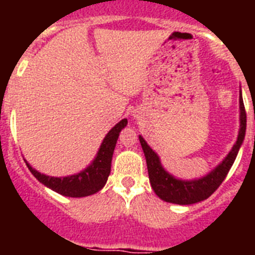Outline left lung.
Here are the masks:
<instances>
[{
	"label": "left lung",
	"instance_id": "left-lung-1",
	"mask_svg": "<svg viewBox=\"0 0 255 255\" xmlns=\"http://www.w3.org/2000/svg\"><path fill=\"white\" fill-rule=\"evenodd\" d=\"M246 133V112L242 99V92L240 91V131L236 143L225 159L214 167L209 173L202 177L193 180H182L170 174L161 164L159 155L151 148V145L139 135L140 144L143 148L144 156L147 160L148 176L153 192L163 201L177 204V205H192L196 202L204 201L216 192L218 186L225 180L226 174L233 165L241 148Z\"/></svg>",
	"mask_w": 255,
	"mask_h": 255
}]
</instances>
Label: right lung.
<instances>
[{
    "instance_id": "add662e5",
    "label": "right lung",
    "mask_w": 255,
    "mask_h": 255,
    "mask_svg": "<svg viewBox=\"0 0 255 255\" xmlns=\"http://www.w3.org/2000/svg\"><path fill=\"white\" fill-rule=\"evenodd\" d=\"M127 119H122L115 127L110 129L96 152L95 159L92 160L88 167L78 173L65 176V177H54V176H47V174L38 172L27 161H26V165L38 181L62 196L86 197V196L95 194L107 182V178L111 172L112 155L116 147V141H118L120 131L127 126Z\"/></svg>"
}]
</instances>
